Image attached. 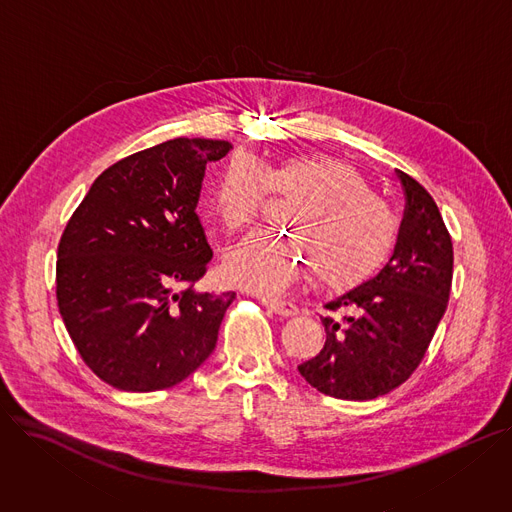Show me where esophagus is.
Returning a JSON list of instances; mask_svg holds the SVG:
<instances>
[{
    "instance_id": "1",
    "label": "esophagus",
    "mask_w": 512,
    "mask_h": 512,
    "mask_svg": "<svg viewBox=\"0 0 512 512\" xmlns=\"http://www.w3.org/2000/svg\"><path fill=\"white\" fill-rule=\"evenodd\" d=\"M262 301V305H266L270 311H274L276 315H295L297 313V307L289 301H278V299H270V297H258Z\"/></svg>"
}]
</instances>
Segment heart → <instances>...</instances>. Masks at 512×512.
<instances>
[{
    "mask_svg": "<svg viewBox=\"0 0 512 512\" xmlns=\"http://www.w3.org/2000/svg\"><path fill=\"white\" fill-rule=\"evenodd\" d=\"M270 193L293 201L285 213L291 236L254 234L225 262L227 274L258 293H285L311 270L333 289L358 285L382 268L399 240L392 207L350 162L333 156L299 154L268 168L234 158L215 183L213 209L227 230L242 232L262 215Z\"/></svg>",
    "mask_w": 512,
    "mask_h": 512,
    "instance_id": "obj_1",
    "label": "heart"
}]
</instances>
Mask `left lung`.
Listing matches in <instances>:
<instances>
[{"label":"left lung","mask_w":512,"mask_h":512,"mask_svg":"<svg viewBox=\"0 0 512 512\" xmlns=\"http://www.w3.org/2000/svg\"><path fill=\"white\" fill-rule=\"evenodd\" d=\"M407 205L399 240L378 276L325 305V344L299 364L319 392L370 401L401 386L419 368L447 309L453 246L437 203L399 170Z\"/></svg>","instance_id":"8db88e82"}]
</instances>
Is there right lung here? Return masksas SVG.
I'll return each instance as SVG.
<instances>
[{
    "label": "right lung",
    "instance_id": "obj_1",
    "mask_svg": "<svg viewBox=\"0 0 512 512\" xmlns=\"http://www.w3.org/2000/svg\"><path fill=\"white\" fill-rule=\"evenodd\" d=\"M225 140L175 138L105 168L71 215L56 301L81 360L113 388L183 382L215 350L236 291L197 293L211 262L197 203Z\"/></svg>",
    "mask_w": 512,
    "mask_h": 512
}]
</instances>
